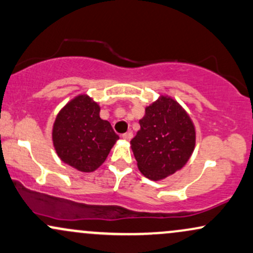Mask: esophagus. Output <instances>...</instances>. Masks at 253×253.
Segmentation results:
<instances>
[{
  "mask_svg": "<svg viewBox=\"0 0 253 253\" xmlns=\"http://www.w3.org/2000/svg\"><path fill=\"white\" fill-rule=\"evenodd\" d=\"M132 138H133V133L132 132H127V133H124V134H123V139H125V140H130Z\"/></svg>",
  "mask_w": 253,
  "mask_h": 253,
  "instance_id": "34e87169",
  "label": "esophagus"
}]
</instances>
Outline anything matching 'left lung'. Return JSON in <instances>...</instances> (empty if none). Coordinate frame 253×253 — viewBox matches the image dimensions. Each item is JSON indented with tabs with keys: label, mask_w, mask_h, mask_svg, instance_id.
<instances>
[{
	"label": "left lung",
	"mask_w": 253,
	"mask_h": 253,
	"mask_svg": "<svg viewBox=\"0 0 253 253\" xmlns=\"http://www.w3.org/2000/svg\"><path fill=\"white\" fill-rule=\"evenodd\" d=\"M140 129L130 140L136 165L145 177L161 181L181 170L195 149V126L172 97L161 95L145 108Z\"/></svg>",
	"instance_id": "obj_1"
}]
</instances>
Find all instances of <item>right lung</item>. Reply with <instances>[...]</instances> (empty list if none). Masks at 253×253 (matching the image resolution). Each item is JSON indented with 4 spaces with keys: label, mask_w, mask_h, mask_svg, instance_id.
Masks as SVG:
<instances>
[{
    "label": "right lung",
    "mask_w": 253,
    "mask_h": 253,
    "mask_svg": "<svg viewBox=\"0 0 253 253\" xmlns=\"http://www.w3.org/2000/svg\"><path fill=\"white\" fill-rule=\"evenodd\" d=\"M100 109L88 95H78L60 109L52 128L58 157L82 172L100 168L119 139L112 125L100 118Z\"/></svg>",
    "instance_id": "add662e5"
}]
</instances>
